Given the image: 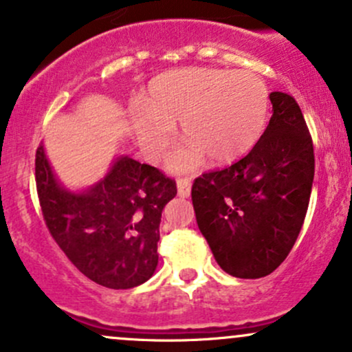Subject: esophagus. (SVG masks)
<instances>
[{"mask_svg":"<svg viewBox=\"0 0 352 352\" xmlns=\"http://www.w3.org/2000/svg\"><path fill=\"white\" fill-rule=\"evenodd\" d=\"M190 187H192V184H190V180H188V179H179V180H177V192H179L180 197L187 199L188 195H190Z\"/></svg>","mask_w":352,"mask_h":352,"instance_id":"obj_1","label":"esophagus"}]
</instances>
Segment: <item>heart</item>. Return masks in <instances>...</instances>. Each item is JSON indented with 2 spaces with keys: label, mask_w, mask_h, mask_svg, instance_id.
<instances>
[{
  "label": "heart",
  "mask_w": 352,
  "mask_h": 352,
  "mask_svg": "<svg viewBox=\"0 0 352 352\" xmlns=\"http://www.w3.org/2000/svg\"><path fill=\"white\" fill-rule=\"evenodd\" d=\"M268 111V89L256 74L192 67L155 77L129 120L151 160L164 155L180 121L187 143L173 151L168 165L175 172H190L206 155L214 164L246 155L263 135Z\"/></svg>",
  "instance_id": "1"
}]
</instances>
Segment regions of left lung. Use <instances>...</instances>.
Returning <instances> with one entry per match:
<instances>
[{
	"instance_id": "left-lung-1",
	"label": "left lung",
	"mask_w": 352,
	"mask_h": 352,
	"mask_svg": "<svg viewBox=\"0 0 352 352\" xmlns=\"http://www.w3.org/2000/svg\"><path fill=\"white\" fill-rule=\"evenodd\" d=\"M270 101L273 114L253 150L192 186L199 229L217 265L236 278H261L283 263L312 190L314 145L300 106L285 92H272Z\"/></svg>"
}]
</instances>
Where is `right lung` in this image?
<instances>
[{"mask_svg": "<svg viewBox=\"0 0 352 352\" xmlns=\"http://www.w3.org/2000/svg\"><path fill=\"white\" fill-rule=\"evenodd\" d=\"M35 180L52 238L82 275L114 290L151 278L162 210L177 195L175 180L155 166L118 157L98 184L70 192L55 177L43 145L36 148Z\"/></svg>", "mask_w": 352, "mask_h": 352, "instance_id": "add662e5", "label": "right lung"}]
</instances>
